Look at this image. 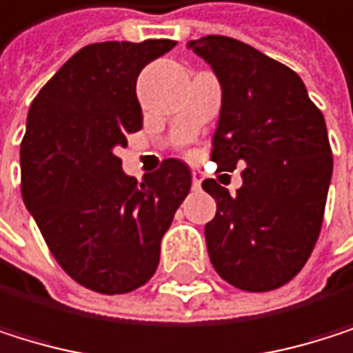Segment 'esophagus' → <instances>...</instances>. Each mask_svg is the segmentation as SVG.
Segmentation results:
<instances>
[{
	"mask_svg": "<svg viewBox=\"0 0 353 353\" xmlns=\"http://www.w3.org/2000/svg\"><path fill=\"white\" fill-rule=\"evenodd\" d=\"M203 178H205L203 171L194 169V171H192V186H194V188H201V184H203Z\"/></svg>",
	"mask_w": 353,
	"mask_h": 353,
	"instance_id": "esophagus-1",
	"label": "esophagus"
}]
</instances>
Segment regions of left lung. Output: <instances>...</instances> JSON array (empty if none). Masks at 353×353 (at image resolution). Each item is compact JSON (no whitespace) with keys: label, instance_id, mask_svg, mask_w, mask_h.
I'll return each instance as SVG.
<instances>
[{"label":"left lung","instance_id":"left-lung-1","mask_svg":"<svg viewBox=\"0 0 353 353\" xmlns=\"http://www.w3.org/2000/svg\"><path fill=\"white\" fill-rule=\"evenodd\" d=\"M215 72L221 108L211 159L245 165L236 194L205 180L215 217L205 225L209 259L225 283L272 291L305 265L322 225L333 152L322 112L299 74L223 35L188 41Z\"/></svg>","mask_w":353,"mask_h":353}]
</instances>
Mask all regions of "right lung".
Segmentation results:
<instances>
[{
  "label": "right lung",
  "instance_id": "right-lung-1",
  "mask_svg": "<svg viewBox=\"0 0 353 353\" xmlns=\"http://www.w3.org/2000/svg\"><path fill=\"white\" fill-rule=\"evenodd\" d=\"M175 41L92 43L41 88L20 144L22 201L60 263L79 285L130 293L150 281L161 241L190 192L184 161L167 159L138 182L117 148L142 130L140 70Z\"/></svg>",
  "mask_w": 353,
  "mask_h": 353
}]
</instances>
